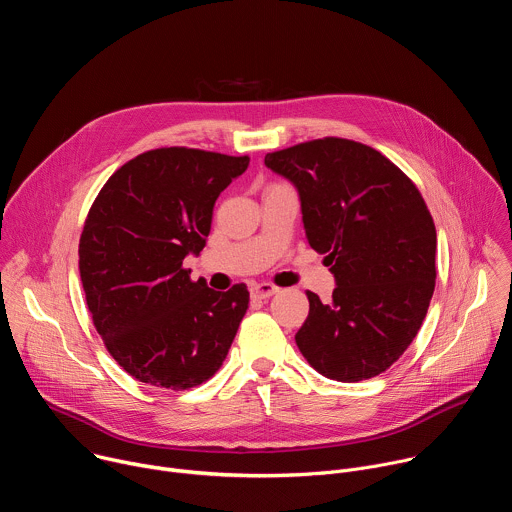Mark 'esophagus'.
I'll return each instance as SVG.
<instances>
[{
    "instance_id": "obj_1",
    "label": "esophagus",
    "mask_w": 512,
    "mask_h": 512,
    "mask_svg": "<svg viewBox=\"0 0 512 512\" xmlns=\"http://www.w3.org/2000/svg\"><path fill=\"white\" fill-rule=\"evenodd\" d=\"M249 291H251V298H253V300H267V298H271L273 294H277L279 287L273 285V283L263 281V283H251V285H249Z\"/></svg>"
}]
</instances>
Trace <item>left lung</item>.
Here are the masks:
<instances>
[{
    "label": "left lung",
    "mask_w": 512,
    "mask_h": 512,
    "mask_svg": "<svg viewBox=\"0 0 512 512\" xmlns=\"http://www.w3.org/2000/svg\"><path fill=\"white\" fill-rule=\"evenodd\" d=\"M296 186L308 243L336 279L308 291L296 344L312 367L356 383L385 373L417 336L435 287V225L417 186L369 145L324 137L265 156Z\"/></svg>",
    "instance_id": "obj_1"
}]
</instances>
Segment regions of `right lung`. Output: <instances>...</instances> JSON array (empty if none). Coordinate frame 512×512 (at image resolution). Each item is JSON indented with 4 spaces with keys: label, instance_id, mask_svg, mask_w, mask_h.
<instances>
[{
    "label": "right lung",
    "instance_id": "add662e5",
    "mask_svg": "<svg viewBox=\"0 0 512 512\" xmlns=\"http://www.w3.org/2000/svg\"><path fill=\"white\" fill-rule=\"evenodd\" d=\"M247 166L249 156L150 150L95 198L79 243L81 281L109 354L137 381L184 391L227 358L249 308L247 285L214 291L182 263L204 249L218 194Z\"/></svg>",
    "mask_w": 512,
    "mask_h": 512
}]
</instances>
